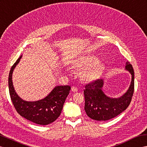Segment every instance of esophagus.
Instances as JSON below:
<instances>
[{
    "label": "esophagus",
    "mask_w": 147,
    "mask_h": 147,
    "mask_svg": "<svg viewBox=\"0 0 147 147\" xmlns=\"http://www.w3.org/2000/svg\"><path fill=\"white\" fill-rule=\"evenodd\" d=\"M71 91L73 92H78V88L76 87V86H72V88H71Z\"/></svg>",
    "instance_id": "esophagus-1"
}]
</instances>
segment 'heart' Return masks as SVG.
I'll use <instances>...</instances> for the list:
<instances>
[{
  "label": "heart",
  "mask_w": 147,
  "mask_h": 147,
  "mask_svg": "<svg viewBox=\"0 0 147 147\" xmlns=\"http://www.w3.org/2000/svg\"><path fill=\"white\" fill-rule=\"evenodd\" d=\"M92 55L81 56L76 61L78 69L82 71V78L86 81H93L99 78L104 69V65Z\"/></svg>",
  "instance_id": "b5f03b06"
}]
</instances>
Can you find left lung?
<instances>
[{
  "instance_id": "left-lung-1",
  "label": "left lung",
  "mask_w": 147,
  "mask_h": 147,
  "mask_svg": "<svg viewBox=\"0 0 147 147\" xmlns=\"http://www.w3.org/2000/svg\"><path fill=\"white\" fill-rule=\"evenodd\" d=\"M125 68L131 74V81L127 91L119 98H111L105 95L102 91V80L86 85L84 110L90 118L99 121L108 120L119 115L129 106L134 91V71L129 61L126 63Z\"/></svg>"
}]
</instances>
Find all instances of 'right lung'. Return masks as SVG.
Returning a JSON list of instances; mask_svg holds the SVG:
<instances>
[{
    "mask_svg": "<svg viewBox=\"0 0 147 147\" xmlns=\"http://www.w3.org/2000/svg\"><path fill=\"white\" fill-rule=\"evenodd\" d=\"M22 55L11 67L9 76V88L11 100L14 107L21 116L39 125H48L57 119L61 114L63 104L68 96L69 86H58L45 98L28 102L22 99L15 91L12 82V73L19 63Z\"/></svg>",
    "mask_w": 147,
    "mask_h": 147,
    "instance_id": "add662e5",
    "label": "right lung"
}]
</instances>
